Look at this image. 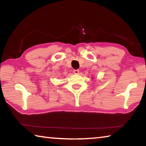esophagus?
<instances>
[{"mask_svg":"<svg viewBox=\"0 0 146 146\" xmlns=\"http://www.w3.org/2000/svg\"><path fill=\"white\" fill-rule=\"evenodd\" d=\"M73 72L75 74H76V75H77V74L79 73V70H75L73 71Z\"/></svg>","mask_w":146,"mask_h":146,"instance_id":"34e87169","label":"esophagus"}]
</instances>
